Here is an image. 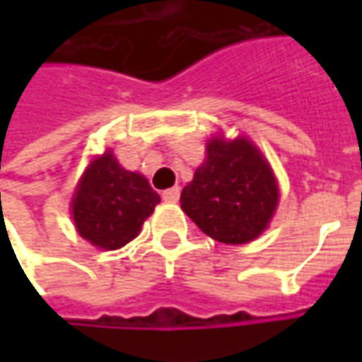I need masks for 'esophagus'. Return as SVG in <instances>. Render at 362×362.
I'll list each match as a JSON object with an SVG mask.
<instances>
[{"label": "esophagus", "mask_w": 362, "mask_h": 362, "mask_svg": "<svg viewBox=\"0 0 362 362\" xmlns=\"http://www.w3.org/2000/svg\"><path fill=\"white\" fill-rule=\"evenodd\" d=\"M178 197H180V188H178V186H174V188H168L163 192V199H165L166 204H176Z\"/></svg>", "instance_id": "obj_1"}]
</instances>
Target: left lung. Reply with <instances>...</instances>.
<instances>
[{
  "label": "left lung",
  "instance_id": "obj_1",
  "mask_svg": "<svg viewBox=\"0 0 362 362\" xmlns=\"http://www.w3.org/2000/svg\"><path fill=\"white\" fill-rule=\"evenodd\" d=\"M279 192L267 160L252 141L207 143V158L182 189L184 213L205 235L225 244L254 240L267 227Z\"/></svg>",
  "mask_w": 362,
  "mask_h": 362
}]
</instances>
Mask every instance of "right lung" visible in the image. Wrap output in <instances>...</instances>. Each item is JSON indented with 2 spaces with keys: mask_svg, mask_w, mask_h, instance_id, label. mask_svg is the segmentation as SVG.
Here are the masks:
<instances>
[{
  "mask_svg": "<svg viewBox=\"0 0 362 362\" xmlns=\"http://www.w3.org/2000/svg\"><path fill=\"white\" fill-rule=\"evenodd\" d=\"M160 197L141 174L129 173L106 153L90 163L75 192V227L83 238L106 250L134 240Z\"/></svg>",
  "mask_w": 362,
  "mask_h": 362,
  "instance_id": "obj_1",
  "label": "right lung"
}]
</instances>
